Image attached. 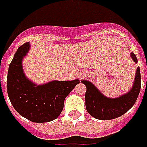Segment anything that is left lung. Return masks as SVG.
<instances>
[{
    "label": "left lung",
    "instance_id": "obj_1",
    "mask_svg": "<svg viewBox=\"0 0 147 147\" xmlns=\"http://www.w3.org/2000/svg\"><path fill=\"white\" fill-rule=\"evenodd\" d=\"M131 55L134 62H138L133 52ZM82 83L86 86L85 98L87 112L92 117L97 119H112L123 115L135 105L141 88L140 69L139 67L137 68L134 85L131 91L118 98L111 99L106 97L93 84L88 81H82Z\"/></svg>",
    "mask_w": 147,
    "mask_h": 147
}]
</instances>
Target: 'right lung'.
<instances>
[{
    "label": "right lung",
    "instance_id": "add662e5",
    "mask_svg": "<svg viewBox=\"0 0 147 147\" xmlns=\"http://www.w3.org/2000/svg\"><path fill=\"white\" fill-rule=\"evenodd\" d=\"M28 42L20 46L10 63L7 91L13 108L23 117L35 123L54 120L62 112L65 98L80 81H53L36 85L24 75L22 59L29 51Z\"/></svg>",
    "mask_w": 147,
    "mask_h": 147
}]
</instances>
